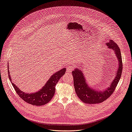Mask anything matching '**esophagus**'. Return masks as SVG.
Listing matches in <instances>:
<instances>
[{
	"mask_svg": "<svg viewBox=\"0 0 132 132\" xmlns=\"http://www.w3.org/2000/svg\"><path fill=\"white\" fill-rule=\"evenodd\" d=\"M73 67L72 65H69L67 67V72L70 73L73 69Z\"/></svg>",
	"mask_w": 132,
	"mask_h": 132,
	"instance_id": "34e87169",
	"label": "esophagus"
}]
</instances>
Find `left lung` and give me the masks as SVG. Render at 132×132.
Returning a JSON list of instances; mask_svg holds the SVG:
<instances>
[{
    "mask_svg": "<svg viewBox=\"0 0 132 132\" xmlns=\"http://www.w3.org/2000/svg\"><path fill=\"white\" fill-rule=\"evenodd\" d=\"M109 48L113 49L119 61V67L114 79L110 86L105 90L98 91L92 89L86 82L84 75L80 69H75L72 73L73 78V85L75 91L78 98L86 104H95L102 103L112 95L120 79L122 70V62L120 49L113 40L106 43Z\"/></svg>",
    "mask_w": 132,
    "mask_h": 132,
    "instance_id": "8db88e82",
    "label": "left lung"
}]
</instances>
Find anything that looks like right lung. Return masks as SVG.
Segmentation results:
<instances>
[{
	"label": "right lung",
	"instance_id": "right-lung-1",
	"mask_svg": "<svg viewBox=\"0 0 132 132\" xmlns=\"http://www.w3.org/2000/svg\"><path fill=\"white\" fill-rule=\"evenodd\" d=\"M7 67L9 79L18 95L24 102L35 106H42L47 104L51 101L54 96L56 84L58 83L59 79L63 76V75L66 71V69L63 68L62 69L53 74L47 81L45 85L39 91L35 93H28L22 91L14 83H13L11 80V77L9 70V66Z\"/></svg>",
	"mask_w": 132,
	"mask_h": 132
}]
</instances>
